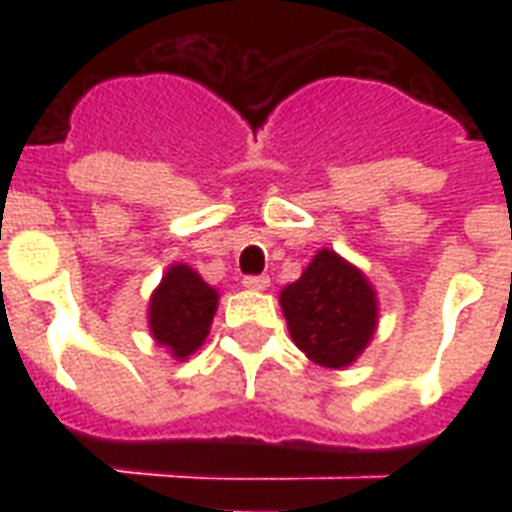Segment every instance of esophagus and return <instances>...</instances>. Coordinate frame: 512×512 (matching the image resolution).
I'll return each instance as SVG.
<instances>
[{"mask_svg":"<svg viewBox=\"0 0 512 512\" xmlns=\"http://www.w3.org/2000/svg\"><path fill=\"white\" fill-rule=\"evenodd\" d=\"M241 284L247 289H252V292H265V289L271 287V279H268V276H247Z\"/></svg>","mask_w":512,"mask_h":512,"instance_id":"34e87169","label":"esophagus"}]
</instances>
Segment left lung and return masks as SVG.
<instances>
[{"mask_svg": "<svg viewBox=\"0 0 512 512\" xmlns=\"http://www.w3.org/2000/svg\"><path fill=\"white\" fill-rule=\"evenodd\" d=\"M289 335L308 361L345 369L372 342L380 303L372 281L335 249H319L300 279L279 292Z\"/></svg>", "mask_w": 512, "mask_h": 512, "instance_id": "obj_1", "label": "left lung"}]
</instances>
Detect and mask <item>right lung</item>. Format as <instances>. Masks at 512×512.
Listing matches in <instances>:
<instances>
[{
    "instance_id": "add662e5",
    "label": "right lung",
    "mask_w": 512,
    "mask_h": 512,
    "mask_svg": "<svg viewBox=\"0 0 512 512\" xmlns=\"http://www.w3.org/2000/svg\"><path fill=\"white\" fill-rule=\"evenodd\" d=\"M220 295L191 265L172 263L148 300V332L177 361L204 345Z\"/></svg>"
}]
</instances>
